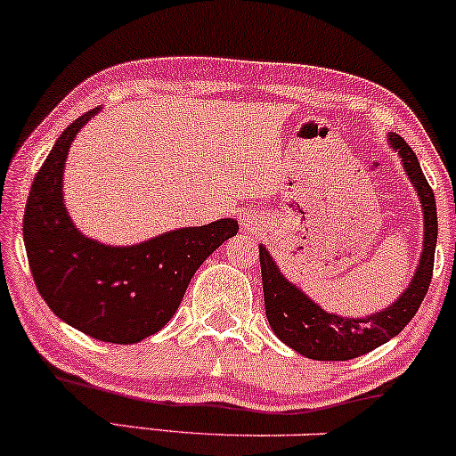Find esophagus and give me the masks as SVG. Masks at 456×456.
Here are the masks:
<instances>
[{"mask_svg":"<svg viewBox=\"0 0 456 456\" xmlns=\"http://www.w3.org/2000/svg\"><path fill=\"white\" fill-rule=\"evenodd\" d=\"M240 221H241V224H244V227L248 229V232H252V229H256L255 218H252L250 215H241V216H240Z\"/></svg>","mask_w":456,"mask_h":456,"instance_id":"obj_1","label":"esophagus"}]
</instances>
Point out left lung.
Listing matches in <instances>:
<instances>
[{
  "label": "left lung",
  "mask_w": 456,
  "mask_h": 456,
  "mask_svg": "<svg viewBox=\"0 0 456 456\" xmlns=\"http://www.w3.org/2000/svg\"><path fill=\"white\" fill-rule=\"evenodd\" d=\"M389 145L400 153L404 172L411 178L420 206H423L425 221L423 252H420L417 271H414L411 284L400 298H395L394 305L379 314L366 315V318H341V315L328 314L320 305L311 301L301 288L288 281L271 258L267 248L258 246L265 314H267L269 326L278 334L280 341L311 360L345 362L377 349L379 345L387 343L389 338L404 330V326L414 318L419 305L428 295L431 275H434V252L437 241L436 198L428 178L420 170L417 155L408 147L404 138L389 132Z\"/></svg>",
  "instance_id": "left-lung-1"
}]
</instances>
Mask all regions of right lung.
<instances>
[{
    "label": "right lung",
    "instance_id": "add662e5",
    "mask_svg": "<svg viewBox=\"0 0 456 456\" xmlns=\"http://www.w3.org/2000/svg\"><path fill=\"white\" fill-rule=\"evenodd\" d=\"M99 111L75 119L52 147L28 191L22 238L39 295L62 322L99 341L130 345L168 324L195 271L240 224L221 218L134 246L79 233L62 201V170L77 132Z\"/></svg>",
    "mask_w": 456,
    "mask_h": 456
}]
</instances>
